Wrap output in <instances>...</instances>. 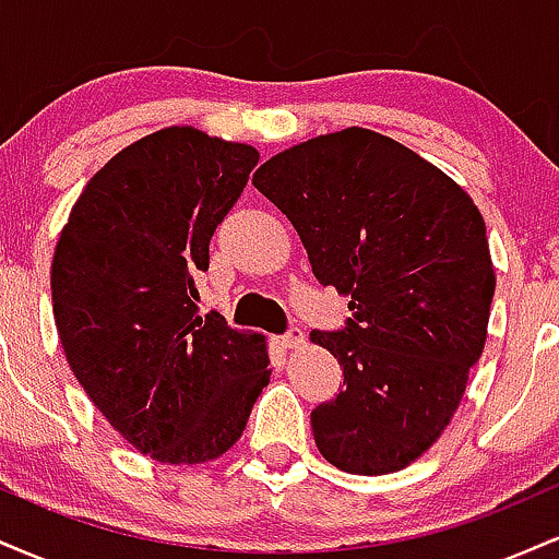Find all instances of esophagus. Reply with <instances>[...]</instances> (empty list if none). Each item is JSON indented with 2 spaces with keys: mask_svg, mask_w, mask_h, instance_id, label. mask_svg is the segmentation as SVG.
I'll return each instance as SVG.
<instances>
[{
  "mask_svg": "<svg viewBox=\"0 0 559 559\" xmlns=\"http://www.w3.org/2000/svg\"><path fill=\"white\" fill-rule=\"evenodd\" d=\"M301 344H305V333H301V329H292L286 336H281V346H286V349H297Z\"/></svg>",
  "mask_w": 559,
  "mask_h": 559,
  "instance_id": "esophagus-1",
  "label": "esophagus"
}]
</instances>
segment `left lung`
<instances>
[{
	"mask_svg": "<svg viewBox=\"0 0 559 559\" xmlns=\"http://www.w3.org/2000/svg\"><path fill=\"white\" fill-rule=\"evenodd\" d=\"M252 183L320 284L352 297L344 331L310 333L346 383L312 409L320 454L355 476L402 471L447 431L484 352L497 286L484 215L444 170L357 126L288 146Z\"/></svg>",
	"mask_w": 559,
	"mask_h": 559,
	"instance_id": "obj_1",
	"label": "left lung"
}]
</instances>
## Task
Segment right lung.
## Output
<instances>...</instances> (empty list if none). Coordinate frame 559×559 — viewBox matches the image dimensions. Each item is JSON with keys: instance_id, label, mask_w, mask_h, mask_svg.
I'll return each mask as SVG.
<instances>
[{"instance_id": "add662e5", "label": "right lung", "mask_w": 559, "mask_h": 559, "mask_svg": "<svg viewBox=\"0 0 559 559\" xmlns=\"http://www.w3.org/2000/svg\"><path fill=\"white\" fill-rule=\"evenodd\" d=\"M258 159L194 126L163 128L94 173L57 239L52 310L70 370L157 463L226 454L271 381L265 336L194 305L210 239Z\"/></svg>"}]
</instances>
